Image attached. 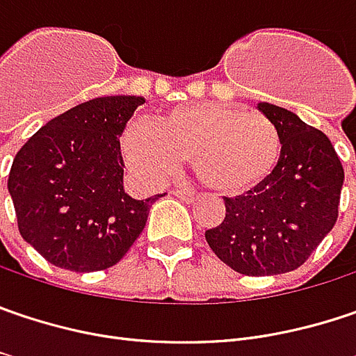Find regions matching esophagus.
I'll return each mask as SVG.
<instances>
[{
	"label": "esophagus",
	"instance_id": "esophagus-1",
	"mask_svg": "<svg viewBox=\"0 0 356 356\" xmlns=\"http://www.w3.org/2000/svg\"><path fill=\"white\" fill-rule=\"evenodd\" d=\"M171 193H173V195H177V197L187 199V201H189V199L197 197V191H195V189H185V187H173V189H171Z\"/></svg>",
	"mask_w": 356,
	"mask_h": 356
}]
</instances>
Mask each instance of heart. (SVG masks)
I'll list each match as a JSON object with an SVG mask.
<instances>
[{"mask_svg": "<svg viewBox=\"0 0 356 356\" xmlns=\"http://www.w3.org/2000/svg\"><path fill=\"white\" fill-rule=\"evenodd\" d=\"M136 175L161 181L181 159H191L201 183L221 193H241L268 177L282 153L278 127L258 113L225 104H189L153 122L133 120L120 136Z\"/></svg>", "mask_w": 356, "mask_h": 356, "instance_id": "obj_1", "label": "heart"}]
</instances>
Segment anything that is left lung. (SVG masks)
<instances>
[{"label":"left lung","instance_id":"8db88e82","mask_svg":"<svg viewBox=\"0 0 356 356\" xmlns=\"http://www.w3.org/2000/svg\"><path fill=\"white\" fill-rule=\"evenodd\" d=\"M258 108L280 131V161L254 189L223 197L225 218L205 240L232 270L274 276L300 268L334 227L345 169L323 131L282 106Z\"/></svg>","mask_w":356,"mask_h":356}]
</instances>
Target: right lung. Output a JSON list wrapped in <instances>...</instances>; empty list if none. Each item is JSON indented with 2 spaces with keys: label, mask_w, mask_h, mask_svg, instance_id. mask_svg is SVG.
Wrapping results in <instances>:
<instances>
[{
  "label": "right lung",
  "mask_w": 356,
  "mask_h": 356,
  "mask_svg": "<svg viewBox=\"0 0 356 356\" xmlns=\"http://www.w3.org/2000/svg\"><path fill=\"white\" fill-rule=\"evenodd\" d=\"M143 96H102L46 122L17 151L8 189L22 238L72 272L115 266L140 236L151 205L122 189L120 135Z\"/></svg>",
  "instance_id": "1"
}]
</instances>
